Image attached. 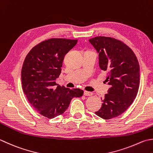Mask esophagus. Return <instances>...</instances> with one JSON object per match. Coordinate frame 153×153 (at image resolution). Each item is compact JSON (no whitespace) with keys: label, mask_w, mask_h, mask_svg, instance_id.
<instances>
[{"label":"esophagus","mask_w":153,"mask_h":153,"mask_svg":"<svg viewBox=\"0 0 153 153\" xmlns=\"http://www.w3.org/2000/svg\"><path fill=\"white\" fill-rule=\"evenodd\" d=\"M84 95L85 96H91V95H93V93L89 92V91H84Z\"/></svg>","instance_id":"obj_1"}]
</instances>
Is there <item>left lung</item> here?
<instances>
[{"instance_id": "obj_1", "label": "left lung", "mask_w": 153, "mask_h": 153, "mask_svg": "<svg viewBox=\"0 0 153 153\" xmlns=\"http://www.w3.org/2000/svg\"><path fill=\"white\" fill-rule=\"evenodd\" d=\"M89 41L99 53L100 68L107 71L106 81L110 85L95 114L104 119L117 117L136 98L140 82L139 62L133 51L117 39L97 36Z\"/></svg>"}]
</instances>
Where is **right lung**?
<instances>
[{"instance_id":"right-lung-1","label":"right lung","mask_w":153,"mask_h":153,"mask_svg":"<svg viewBox=\"0 0 153 153\" xmlns=\"http://www.w3.org/2000/svg\"><path fill=\"white\" fill-rule=\"evenodd\" d=\"M77 40L51 38L37 44L27 54L21 71L24 93L31 105L48 119L64 113L74 97H82L80 89L57 85L65 55Z\"/></svg>"}]
</instances>
